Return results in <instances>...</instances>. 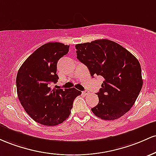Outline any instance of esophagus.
<instances>
[{
  "mask_svg": "<svg viewBox=\"0 0 156 156\" xmlns=\"http://www.w3.org/2000/svg\"><path fill=\"white\" fill-rule=\"evenodd\" d=\"M83 94H84V95H87V94H89V91L88 90H84V91H83Z\"/></svg>",
  "mask_w": 156,
  "mask_h": 156,
  "instance_id": "esophagus-1",
  "label": "esophagus"
}]
</instances>
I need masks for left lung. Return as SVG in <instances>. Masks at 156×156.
I'll list each match as a JSON object with an SVG mask.
<instances>
[{"instance_id":"obj_1","label":"left lung","mask_w":156,"mask_h":156,"mask_svg":"<svg viewBox=\"0 0 156 156\" xmlns=\"http://www.w3.org/2000/svg\"><path fill=\"white\" fill-rule=\"evenodd\" d=\"M77 59L85 64L90 76L104 79L97 95L99 103L91 108L95 116L114 120L133 106L143 85L137 59L123 46L101 39L75 45Z\"/></svg>"}]
</instances>
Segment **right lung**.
Wrapping results in <instances>:
<instances>
[{
    "label": "right lung",
    "instance_id": "right-lung-1",
    "mask_svg": "<svg viewBox=\"0 0 156 156\" xmlns=\"http://www.w3.org/2000/svg\"><path fill=\"white\" fill-rule=\"evenodd\" d=\"M70 45L48 43L26 59L17 74V97L26 113L36 122L59 125L70 116L75 98L82 94L74 87L51 89L57 83V64L69 52Z\"/></svg>",
    "mask_w": 156,
    "mask_h": 156
}]
</instances>
